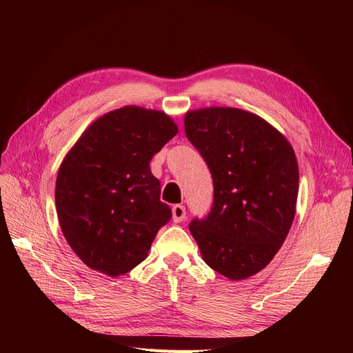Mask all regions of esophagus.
I'll return each instance as SVG.
<instances>
[{
	"label": "esophagus",
	"instance_id": "esophagus-1",
	"mask_svg": "<svg viewBox=\"0 0 353 353\" xmlns=\"http://www.w3.org/2000/svg\"><path fill=\"white\" fill-rule=\"evenodd\" d=\"M185 218V208L183 205H174L172 206V219L174 222H181Z\"/></svg>",
	"mask_w": 353,
	"mask_h": 353
}]
</instances>
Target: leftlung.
<instances>
[{
  "label": "left lung",
  "instance_id": "8db88e82",
  "mask_svg": "<svg viewBox=\"0 0 353 353\" xmlns=\"http://www.w3.org/2000/svg\"><path fill=\"white\" fill-rule=\"evenodd\" d=\"M185 135L213 179V206L190 223L201 258L230 280L258 274L280 250L296 215L299 166L287 138L236 108L190 110Z\"/></svg>",
  "mask_w": 353,
  "mask_h": 353
}]
</instances>
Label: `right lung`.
<instances>
[{
    "label": "right lung",
    "instance_id": "right-lung-1",
    "mask_svg": "<svg viewBox=\"0 0 353 353\" xmlns=\"http://www.w3.org/2000/svg\"><path fill=\"white\" fill-rule=\"evenodd\" d=\"M176 123L165 112L125 105L94 121L68 152L56 181L60 228L91 270L109 276L141 263L172 216L150 160Z\"/></svg>",
    "mask_w": 353,
    "mask_h": 353
}]
</instances>
